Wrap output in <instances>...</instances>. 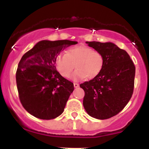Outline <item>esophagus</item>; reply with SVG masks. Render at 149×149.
Listing matches in <instances>:
<instances>
[{"label":"esophagus","mask_w":149,"mask_h":149,"mask_svg":"<svg viewBox=\"0 0 149 149\" xmlns=\"http://www.w3.org/2000/svg\"><path fill=\"white\" fill-rule=\"evenodd\" d=\"M73 85H74V88H78V87L79 86V84H78V83H73Z\"/></svg>","instance_id":"1"}]
</instances>
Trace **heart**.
<instances>
[{
  "instance_id": "heart-1",
  "label": "heart",
  "mask_w": 149,
  "mask_h": 149,
  "mask_svg": "<svg viewBox=\"0 0 149 149\" xmlns=\"http://www.w3.org/2000/svg\"><path fill=\"white\" fill-rule=\"evenodd\" d=\"M56 67L64 78L71 77L73 69L77 70L72 78L79 80L92 79L100 74L104 64L103 54L86 45H77L68 49L66 53L59 54L55 60Z\"/></svg>"
}]
</instances>
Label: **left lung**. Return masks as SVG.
Listing matches in <instances>:
<instances>
[{"mask_svg": "<svg viewBox=\"0 0 149 149\" xmlns=\"http://www.w3.org/2000/svg\"><path fill=\"white\" fill-rule=\"evenodd\" d=\"M86 43L103 54L104 64L98 76L80 85L85 91L83 107L95 118H110L130 100L134 85V64L125 50L112 42Z\"/></svg>", "mask_w": 149, "mask_h": 149, "instance_id": "8db88e82", "label": "left lung"}]
</instances>
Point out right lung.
Instances as JSON below:
<instances>
[{
    "instance_id": "right-lung-1",
    "label": "right lung",
    "mask_w": 149,
    "mask_h": 149,
    "mask_svg": "<svg viewBox=\"0 0 149 149\" xmlns=\"http://www.w3.org/2000/svg\"><path fill=\"white\" fill-rule=\"evenodd\" d=\"M76 41L41 40L22 56L16 72L17 87L23 107L32 116L50 120L64 111L74 90L72 82L56 70V58Z\"/></svg>"
}]
</instances>
